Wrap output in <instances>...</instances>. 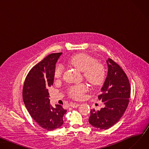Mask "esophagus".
Listing matches in <instances>:
<instances>
[{"instance_id": "obj_1", "label": "esophagus", "mask_w": 149, "mask_h": 149, "mask_svg": "<svg viewBox=\"0 0 149 149\" xmlns=\"http://www.w3.org/2000/svg\"><path fill=\"white\" fill-rule=\"evenodd\" d=\"M79 105V103H76V102H74V103H71L70 104V106L71 107H73V108H76V107H78V106Z\"/></svg>"}]
</instances>
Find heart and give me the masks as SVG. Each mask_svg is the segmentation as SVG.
Segmentation results:
<instances>
[{
	"label": "heart",
	"mask_w": 149,
	"mask_h": 149,
	"mask_svg": "<svg viewBox=\"0 0 149 149\" xmlns=\"http://www.w3.org/2000/svg\"><path fill=\"white\" fill-rule=\"evenodd\" d=\"M70 64L83 72V75L89 82L94 86L100 84L105 77V70L101 63L87 54H79L73 56L69 61ZM63 67L61 63H58L54 71V77L60 78L62 77ZM88 90L86 84H81L71 87L68 90L69 95L75 99H80Z\"/></svg>",
	"instance_id": "1"
}]
</instances>
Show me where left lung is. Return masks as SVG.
<instances>
[{
  "mask_svg": "<svg viewBox=\"0 0 149 149\" xmlns=\"http://www.w3.org/2000/svg\"><path fill=\"white\" fill-rule=\"evenodd\" d=\"M106 62L107 75L98 96L104 107L91 110L89 118L90 124L101 130H107L119 121L128 106L131 92L128 77L120 65L110 58Z\"/></svg>",
  "mask_w": 149,
  "mask_h": 149,
  "instance_id": "1",
  "label": "left lung"
}]
</instances>
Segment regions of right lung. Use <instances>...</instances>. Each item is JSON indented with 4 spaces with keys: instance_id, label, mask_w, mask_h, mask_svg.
<instances>
[{
    "instance_id": "1",
    "label": "right lung",
    "mask_w": 149,
    "mask_h": 149,
    "mask_svg": "<svg viewBox=\"0 0 149 149\" xmlns=\"http://www.w3.org/2000/svg\"><path fill=\"white\" fill-rule=\"evenodd\" d=\"M62 53L51 54L35 65L24 82L22 96L25 107L33 119L42 128L51 131L63 124L67 110L50 104L48 87L53 85L56 63Z\"/></svg>"
}]
</instances>
